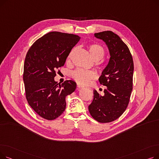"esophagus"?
I'll use <instances>...</instances> for the list:
<instances>
[{
  "instance_id": "1",
  "label": "esophagus",
  "mask_w": 159,
  "mask_h": 159,
  "mask_svg": "<svg viewBox=\"0 0 159 159\" xmlns=\"http://www.w3.org/2000/svg\"><path fill=\"white\" fill-rule=\"evenodd\" d=\"M77 88H78V89H80V88H81L84 87V86L81 85L80 84H79V83H77Z\"/></svg>"
}]
</instances>
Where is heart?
<instances>
[{
  "instance_id": "b5f03b06",
  "label": "heart",
  "mask_w": 159,
  "mask_h": 159,
  "mask_svg": "<svg viewBox=\"0 0 159 159\" xmlns=\"http://www.w3.org/2000/svg\"><path fill=\"white\" fill-rule=\"evenodd\" d=\"M91 56L94 60L99 61L102 59L105 55V51L103 47L98 44H90L88 47ZM72 52L68 55V58L71 56ZM71 77L77 82L82 84H87L93 79L97 78V73L92 70H87L82 68H77L73 71L71 73Z\"/></svg>"
}]
</instances>
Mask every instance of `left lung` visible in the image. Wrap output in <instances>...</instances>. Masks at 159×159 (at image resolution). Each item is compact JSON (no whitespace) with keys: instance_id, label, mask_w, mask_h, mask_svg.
Listing matches in <instances>:
<instances>
[{"instance_id":"left-lung-1","label":"left lung","mask_w":159,"mask_h":159,"mask_svg":"<svg viewBox=\"0 0 159 159\" xmlns=\"http://www.w3.org/2000/svg\"><path fill=\"white\" fill-rule=\"evenodd\" d=\"M95 37L105 42L111 57L98 79L100 84L106 86L104 94L93 90V100L88 110L95 120L107 123L119 118L129 104L134 64L128 46L113 31L97 33Z\"/></svg>"}]
</instances>
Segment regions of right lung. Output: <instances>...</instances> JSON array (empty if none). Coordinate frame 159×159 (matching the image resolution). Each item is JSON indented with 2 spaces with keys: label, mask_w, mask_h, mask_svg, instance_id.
<instances>
[{
  "label": "right lung",
  "mask_w": 159,
  "mask_h": 159,
  "mask_svg": "<svg viewBox=\"0 0 159 159\" xmlns=\"http://www.w3.org/2000/svg\"><path fill=\"white\" fill-rule=\"evenodd\" d=\"M80 39L77 35L52 31L37 39L28 49L23 73L26 98L43 119L51 120L61 116L66 109V97L76 89L74 81L67 80L60 84L54 77Z\"/></svg>",
  "instance_id": "1"
}]
</instances>
